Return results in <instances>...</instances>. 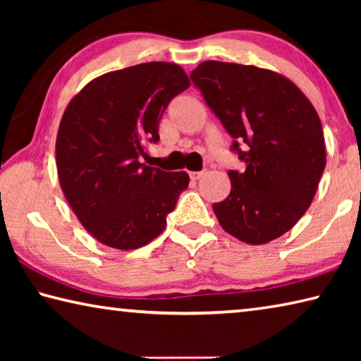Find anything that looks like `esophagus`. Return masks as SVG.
Wrapping results in <instances>:
<instances>
[{"mask_svg":"<svg viewBox=\"0 0 361 361\" xmlns=\"http://www.w3.org/2000/svg\"><path fill=\"white\" fill-rule=\"evenodd\" d=\"M189 176H191V180L197 181V180L202 178V176H204V172H189Z\"/></svg>","mask_w":361,"mask_h":361,"instance_id":"obj_1","label":"esophagus"}]
</instances>
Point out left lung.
Wrapping results in <instances>:
<instances>
[{
  "mask_svg": "<svg viewBox=\"0 0 361 361\" xmlns=\"http://www.w3.org/2000/svg\"><path fill=\"white\" fill-rule=\"evenodd\" d=\"M191 78L245 162L229 170L231 192L213 204L219 224L250 245L283 235L312 204L326 166L314 105L288 78L255 65L209 60Z\"/></svg>",
  "mask_w": 361,
  "mask_h": 361,
  "instance_id": "8db88e82",
  "label": "left lung"
}]
</instances>
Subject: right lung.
I'll return each mask as SVG.
<instances>
[{
	"mask_svg": "<svg viewBox=\"0 0 361 361\" xmlns=\"http://www.w3.org/2000/svg\"><path fill=\"white\" fill-rule=\"evenodd\" d=\"M189 87L176 63L148 62L109 71L73 97L60 121V188L79 223L100 243L135 250L166 229L189 185L186 172L145 166L169 102Z\"/></svg>",
	"mask_w": 361,
	"mask_h": 361,
	"instance_id": "right-lung-1",
	"label": "right lung"
}]
</instances>
